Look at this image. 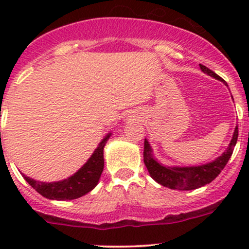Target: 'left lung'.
Listing matches in <instances>:
<instances>
[{"label":"left lung","mask_w":249,"mask_h":249,"mask_svg":"<svg viewBox=\"0 0 249 249\" xmlns=\"http://www.w3.org/2000/svg\"><path fill=\"white\" fill-rule=\"evenodd\" d=\"M200 69L205 73L210 74L215 79L223 80L222 78L207 69L206 66L200 64ZM238 137V126H236L235 132L231 142H230L229 147L219 157L215 159L214 161L210 162V164L202 165V166H193V167H166L162 166L161 164L153 158L152 150H150V145L147 140H144V149H143V161H144L145 167H147L148 172L152 176L153 179L157 180L159 184L164 185V187L170 188V189H177V190H193L197 189V188L203 187L205 184L212 182L220 172L224 169L227 162L229 161L230 157H231L233 148H235L236 142H237Z\"/></svg>","instance_id":"8db88e82"}]
</instances>
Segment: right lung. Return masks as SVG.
I'll return each mask as SVG.
<instances>
[{"label": "right lung", "mask_w": 249, "mask_h": 249, "mask_svg": "<svg viewBox=\"0 0 249 249\" xmlns=\"http://www.w3.org/2000/svg\"><path fill=\"white\" fill-rule=\"evenodd\" d=\"M109 135H107L104 141L100 143L97 149H95L94 154L88 160L87 164L67 179L61 180V182L43 183L22 175L25 180L37 193H39L42 196L47 197V199L73 200L88 194L90 190L96 187L100 177H101V173L104 171V147L107 140L109 139Z\"/></svg>", "instance_id": "obj_1"}]
</instances>
